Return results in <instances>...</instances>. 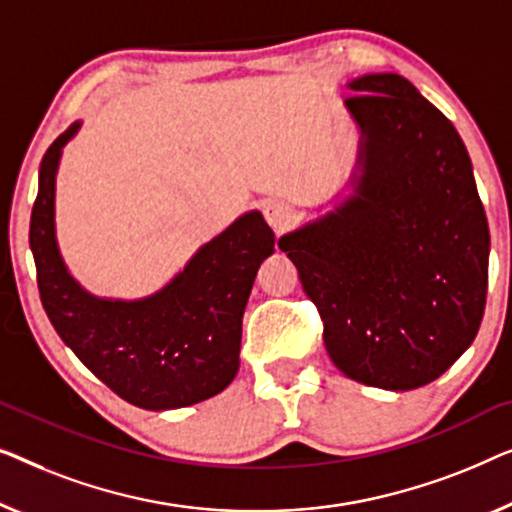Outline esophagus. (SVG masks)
<instances>
[{
    "label": "esophagus",
    "instance_id": "34e87169",
    "mask_svg": "<svg viewBox=\"0 0 512 512\" xmlns=\"http://www.w3.org/2000/svg\"><path fill=\"white\" fill-rule=\"evenodd\" d=\"M264 220L269 222L273 232L283 234L294 222V211L290 204H285V201H269V204L264 206Z\"/></svg>",
    "mask_w": 512,
    "mask_h": 512
}]
</instances>
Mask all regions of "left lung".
Returning <instances> with one entry per match:
<instances>
[{"label": "left lung", "mask_w": 512, "mask_h": 512, "mask_svg": "<svg viewBox=\"0 0 512 512\" xmlns=\"http://www.w3.org/2000/svg\"><path fill=\"white\" fill-rule=\"evenodd\" d=\"M350 192L280 236L345 376L408 392L469 350L487 299L489 229L464 141L399 74H364Z\"/></svg>", "instance_id": "8db88e82"}]
</instances>
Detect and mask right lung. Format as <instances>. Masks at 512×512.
<instances>
[{
    "mask_svg": "<svg viewBox=\"0 0 512 512\" xmlns=\"http://www.w3.org/2000/svg\"><path fill=\"white\" fill-rule=\"evenodd\" d=\"M57 136L39 167L30 220L41 304L76 357L111 390L146 410H174L220 394L239 373L241 325L259 264L273 255L271 227L248 211L204 243L162 290L143 299L95 297L71 276L55 236Z\"/></svg>",
    "mask_w": 512,
    "mask_h": 512,
    "instance_id": "right-lung-1",
    "label": "right lung"
}]
</instances>
